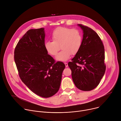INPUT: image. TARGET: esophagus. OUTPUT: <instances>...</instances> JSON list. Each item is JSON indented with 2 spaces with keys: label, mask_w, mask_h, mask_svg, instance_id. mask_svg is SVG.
Segmentation results:
<instances>
[{
  "label": "esophagus",
  "mask_w": 121,
  "mask_h": 121,
  "mask_svg": "<svg viewBox=\"0 0 121 121\" xmlns=\"http://www.w3.org/2000/svg\"><path fill=\"white\" fill-rule=\"evenodd\" d=\"M64 64H65V65L66 67H67L68 66V64L67 63H64Z\"/></svg>",
  "instance_id": "1"
}]
</instances>
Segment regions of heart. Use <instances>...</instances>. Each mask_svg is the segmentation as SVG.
<instances>
[{
  "label": "heart",
  "mask_w": 121,
  "mask_h": 121,
  "mask_svg": "<svg viewBox=\"0 0 121 121\" xmlns=\"http://www.w3.org/2000/svg\"><path fill=\"white\" fill-rule=\"evenodd\" d=\"M53 41H47L44 44L47 52L51 55H56L60 50H62L56 57L59 61L67 60L71 54L75 55L79 51L82 44V35L77 29L59 27L52 34Z\"/></svg>",
  "instance_id": "1"
}]
</instances>
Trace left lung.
I'll use <instances>...</instances> for the list:
<instances>
[{"label": "left lung", "instance_id": "1", "mask_svg": "<svg viewBox=\"0 0 121 121\" xmlns=\"http://www.w3.org/2000/svg\"><path fill=\"white\" fill-rule=\"evenodd\" d=\"M78 26L83 31L82 44L68 66L76 87L82 91H89L99 85L104 74V48L97 33L82 24Z\"/></svg>", "mask_w": 121, "mask_h": 121}]
</instances>
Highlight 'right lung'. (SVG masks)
I'll list each match as a JSON object with an SVG mask.
<instances>
[{
    "label": "right lung",
    "mask_w": 121,
    "mask_h": 121,
    "mask_svg": "<svg viewBox=\"0 0 121 121\" xmlns=\"http://www.w3.org/2000/svg\"><path fill=\"white\" fill-rule=\"evenodd\" d=\"M45 37L44 28L28 30L15 48L14 60L22 82L37 95L49 98L59 91L65 65L48 54Z\"/></svg>",
    "instance_id": "right-lung-1"
}]
</instances>
